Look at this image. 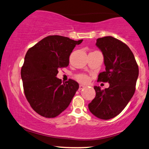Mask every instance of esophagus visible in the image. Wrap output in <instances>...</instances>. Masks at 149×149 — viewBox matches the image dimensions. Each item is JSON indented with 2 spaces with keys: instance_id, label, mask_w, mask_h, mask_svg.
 Masks as SVG:
<instances>
[{
  "instance_id": "34e87169",
  "label": "esophagus",
  "mask_w": 149,
  "mask_h": 149,
  "mask_svg": "<svg viewBox=\"0 0 149 149\" xmlns=\"http://www.w3.org/2000/svg\"><path fill=\"white\" fill-rule=\"evenodd\" d=\"M84 87V85H81V84H80V85H79V90H81V89H82Z\"/></svg>"
}]
</instances>
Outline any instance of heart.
I'll use <instances>...</instances> for the list:
<instances>
[{
  "instance_id": "heart-1",
  "label": "heart",
  "mask_w": 149,
  "mask_h": 149,
  "mask_svg": "<svg viewBox=\"0 0 149 149\" xmlns=\"http://www.w3.org/2000/svg\"><path fill=\"white\" fill-rule=\"evenodd\" d=\"M76 78L79 81H80V82H82V83H86L88 81V77L87 75H84V74H80L77 75Z\"/></svg>"
}]
</instances>
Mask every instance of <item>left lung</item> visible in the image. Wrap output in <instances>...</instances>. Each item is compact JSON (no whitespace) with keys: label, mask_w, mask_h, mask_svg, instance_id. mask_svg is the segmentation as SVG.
I'll return each mask as SVG.
<instances>
[{"label":"left lung","mask_w":149,"mask_h":149,"mask_svg":"<svg viewBox=\"0 0 149 149\" xmlns=\"http://www.w3.org/2000/svg\"><path fill=\"white\" fill-rule=\"evenodd\" d=\"M96 45L102 51L105 65L98 81L108 82L109 87H94L96 96L88 109L96 117L107 120L120 113L132 98L139 71L134 54L123 42L105 36L96 40Z\"/></svg>","instance_id":"left-lung-1"}]
</instances>
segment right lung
I'll list each match as a JSON object with an SVG mask.
<instances>
[{"label": "right lung", "instance_id": "obj_1", "mask_svg": "<svg viewBox=\"0 0 149 149\" xmlns=\"http://www.w3.org/2000/svg\"><path fill=\"white\" fill-rule=\"evenodd\" d=\"M75 41L61 36H49L26 53L21 70L26 97L37 113L53 118L65 110L79 88L77 81L65 82L56 77L58 70L66 68Z\"/></svg>", "mask_w": 149, "mask_h": 149}]
</instances>
